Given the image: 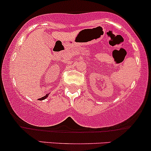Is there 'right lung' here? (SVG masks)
<instances>
[{
  "label": "right lung",
  "instance_id": "right-lung-1",
  "mask_svg": "<svg viewBox=\"0 0 151 151\" xmlns=\"http://www.w3.org/2000/svg\"><path fill=\"white\" fill-rule=\"evenodd\" d=\"M48 95H49V94H47L46 96H43V97H42V98L39 99H40V100H44V99H46L47 97L48 96Z\"/></svg>",
  "mask_w": 151,
  "mask_h": 151
}]
</instances>
